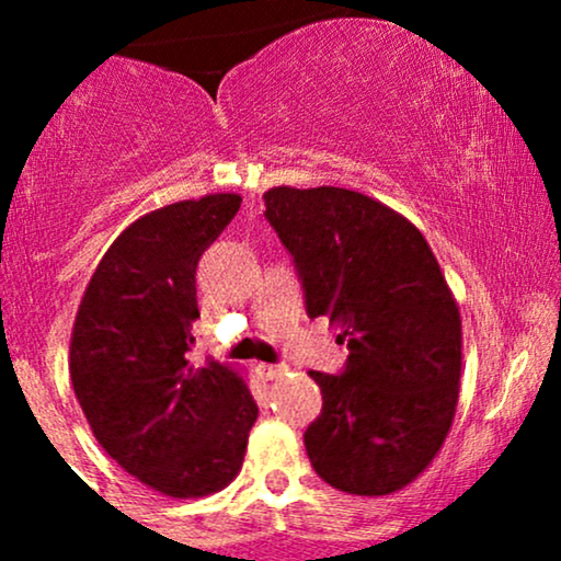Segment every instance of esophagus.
Segmentation results:
<instances>
[{
    "label": "esophagus",
    "instance_id": "1",
    "mask_svg": "<svg viewBox=\"0 0 561 561\" xmlns=\"http://www.w3.org/2000/svg\"><path fill=\"white\" fill-rule=\"evenodd\" d=\"M259 371L266 379H279L282 375H287V364H259Z\"/></svg>",
    "mask_w": 561,
    "mask_h": 561
}]
</instances>
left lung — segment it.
Wrapping results in <instances>:
<instances>
[{"label": "left lung", "mask_w": 561, "mask_h": 561, "mask_svg": "<svg viewBox=\"0 0 561 561\" xmlns=\"http://www.w3.org/2000/svg\"><path fill=\"white\" fill-rule=\"evenodd\" d=\"M266 218L293 255L308 317L347 345L340 375L311 371L321 414L302 443L324 482L401 491L440 450L459 401L461 317L422 231L340 186H274Z\"/></svg>", "instance_id": "8db88e82"}]
</instances>
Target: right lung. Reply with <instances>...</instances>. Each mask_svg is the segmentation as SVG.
<instances>
[{
    "label": "right lung",
    "instance_id": "1",
    "mask_svg": "<svg viewBox=\"0 0 561 561\" xmlns=\"http://www.w3.org/2000/svg\"><path fill=\"white\" fill-rule=\"evenodd\" d=\"M240 203L205 195L137 218L102 255L70 334V382L96 443L171 499L227 488L259 420L234 369L186 358L197 261Z\"/></svg>",
    "mask_w": 561,
    "mask_h": 561
}]
</instances>
